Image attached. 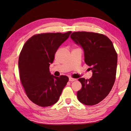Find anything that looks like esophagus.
I'll list each match as a JSON object with an SVG mask.
<instances>
[{"instance_id":"esophagus-1","label":"esophagus","mask_w":131,"mask_h":131,"mask_svg":"<svg viewBox=\"0 0 131 131\" xmlns=\"http://www.w3.org/2000/svg\"><path fill=\"white\" fill-rule=\"evenodd\" d=\"M69 81H70V82H72V81H76V79H73V78H72V77H70L69 78Z\"/></svg>"}]
</instances>
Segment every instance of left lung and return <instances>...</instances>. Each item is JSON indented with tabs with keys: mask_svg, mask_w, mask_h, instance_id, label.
Here are the masks:
<instances>
[{
	"mask_svg": "<svg viewBox=\"0 0 131 131\" xmlns=\"http://www.w3.org/2000/svg\"><path fill=\"white\" fill-rule=\"evenodd\" d=\"M70 37L84 51L85 63L92 72L90 79L80 78L81 89L77 92L81 103L91 106L99 103L109 94L116 79L117 54L112 41L103 34L74 32Z\"/></svg>",
	"mask_w": 131,
	"mask_h": 131,
	"instance_id": "left-lung-1",
	"label": "left lung"
}]
</instances>
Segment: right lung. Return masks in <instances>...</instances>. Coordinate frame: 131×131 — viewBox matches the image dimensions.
Instances as JSON below:
<instances>
[{
  "label": "right lung",
  "mask_w": 131,
  "mask_h": 131,
  "mask_svg": "<svg viewBox=\"0 0 131 131\" xmlns=\"http://www.w3.org/2000/svg\"><path fill=\"white\" fill-rule=\"evenodd\" d=\"M71 33L34 35L25 42L19 54L18 69L22 85L28 98L41 107L57 103L69 80L66 76L51 74L49 67L58 48Z\"/></svg>",
  "instance_id": "add662e5"
}]
</instances>
